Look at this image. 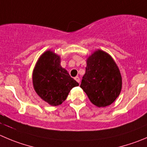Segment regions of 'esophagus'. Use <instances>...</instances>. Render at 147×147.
Instances as JSON below:
<instances>
[{
	"label": "esophagus",
	"instance_id": "obj_1",
	"mask_svg": "<svg viewBox=\"0 0 147 147\" xmlns=\"http://www.w3.org/2000/svg\"><path fill=\"white\" fill-rule=\"evenodd\" d=\"M74 79L78 82V83H79V82H80V79H79V76H76V77L74 78Z\"/></svg>",
	"mask_w": 147,
	"mask_h": 147
}]
</instances>
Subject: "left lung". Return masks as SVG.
I'll use <instances>...</instances> for the list:
<instances>
[{
	"mask_svg": "<svg viewBox=\"0 0 147 147\" xmlns=\"http://www.w3.org/2000/svg\"><path fill=\"white\" fill-rule=\"evenodd\" d=\"M80 86L97 107H105L114 102L121 92L122 76L107 53L97 50L86 58V73Z\"/></svg>",
	"mask_w": 147,
	"mask_h": 147,
	"instance_id": "left-lung-1",
	"label": "left lung"
}]
</instances>
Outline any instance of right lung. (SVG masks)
<instances>
[{
    "instance_id": "1",
    "label": "right lung",
    "mask_w": 147,
    "mask_h": 147,
    "mask_svg": "<svg viewBox=\"0 0 147 147\" xmlns=\"http://www.w3.org/2000/svg\"><path fill=\"white\" fill-rule=\"evenodd\" d=\"M32 83L39 97L52 106L62 104L71 89L79 86L61 65V57L50 50L44 52L37 60Z\"/></svg>"
}]
</instances>
